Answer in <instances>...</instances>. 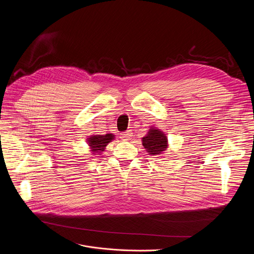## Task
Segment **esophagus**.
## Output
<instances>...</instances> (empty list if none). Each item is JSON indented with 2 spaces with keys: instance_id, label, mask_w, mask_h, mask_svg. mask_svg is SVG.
<instances>
[{
  "instance_id": "34e87169",
  "label": "esophagus",
  "mask_w": 254,
  "mask_h": 254,
  "mask_svg": "<svg viewBox=\"0 0 254 254\" xmlns=\"http://www.w3.org/2000/svg\"><path fill=\"white\" fill-rule=\"evenodd\" d=\"M131 137H132V132H131V130H127V131H125V132H122V133H121V138H122L123 140H126V141L130 140V139H131Z\"/></svg>"
}]
</instances>
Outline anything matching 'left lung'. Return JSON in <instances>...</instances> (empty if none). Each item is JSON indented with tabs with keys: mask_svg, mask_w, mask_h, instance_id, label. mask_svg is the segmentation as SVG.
I'll return each instance as SVG.
<instances>
[{
	"mask_svg": "<svg viewBox=\"0 0 254 254\" xmlns=\"http://www.w3.org/2000/svg\"><path fill=\"white\" fill-rule=\"evenodd\" d=\"M146 151L151 155H159L167 148V138L158 128L151 127L146 136L142 139Z\"/></svg>",
	"mask_w": 254,
	"mask_h": 254,
	"instance_id": "obj_1",
	"label": "left lung"
}]
</instances>
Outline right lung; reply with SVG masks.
Instances as JSON below:
<instances>
[{
  "label": "right lung",
  "mask_w": 254,
  "mask_h": 254,
  "mask_svg": "<svg viewBox=\"0 0 254 254\" xmlns=\"http://www.w3.org/2000/svg\"><path fill=\"white\" fill-rule=\"evenodd\" d=\"M114 139V134L106 133V134H96V136H91L88 139V144L91 147V151L93 153H101L103 152L105 147Z\"/></svg>",
  "instance_id": "obj_1"
}]
</instances>
